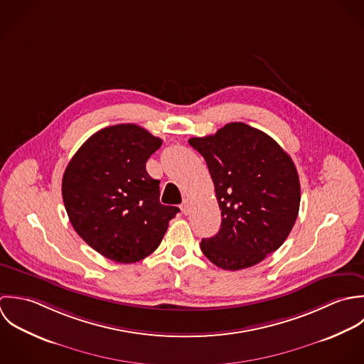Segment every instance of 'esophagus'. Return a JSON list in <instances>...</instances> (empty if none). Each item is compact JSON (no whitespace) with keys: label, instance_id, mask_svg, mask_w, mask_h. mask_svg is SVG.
Returning a JSON list of instances; mask_svg holds the SVG:
<instances>
[{"label":"esophagus","instance_id":"34e87169","mask_svg":"<svg viewBox=\"0 0 364 364\" xmlns=\"http://www.w3.org/2000/svg\"><path fill=\"white\" fill-rule=\"evenodd\" d=\"M181 211H183V214L184 215H188L190 214V211H191V203H190V200H184L183 201V204H181Z\"/></svg>","mask_w":364,"mask_h":364}]
</instances>
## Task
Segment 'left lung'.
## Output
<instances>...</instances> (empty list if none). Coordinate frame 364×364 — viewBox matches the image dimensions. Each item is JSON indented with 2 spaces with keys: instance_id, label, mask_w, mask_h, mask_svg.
I'll return each instance as SVG.
<instances>
[{
  "instance_id": "1",
  "label": "left lung",
  "mask_w": 364,
  "mask_h": 364,
  "mask_svg": "<svg viewBox=\"0 0 364 364\" xmlns=\"http://www.w3.org/2000/svg\"><path fill=\"white\" fill-rule=\"evenodd\" d=\"M188 144L207 161L222 217L218 233L203 239V253L232 272L260 263L284 243L298 217L294 161L273 138L243 122Z\"/></svg>"
}]
</instances>
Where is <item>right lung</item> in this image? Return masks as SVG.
I'll use <instances>...</instances> for the list:
<instances>
[{"instance_id": "obj_1", "label": "right lung", "mask_w": 364, "mask_h": 364, "mask_svg": "<svg viewBox=\"0 0 364 364\" xmlns=\"http://www.w3.org/2000/svg\"><path fill=\"white\" fill-rule=\"evenodd\" d=\"M161 139L134 124L95 132L68 164L62 194L74 230L104 257L135 263L160 245L180 210L160 204L146 171Z\"/></svg>"}]
</instances>
